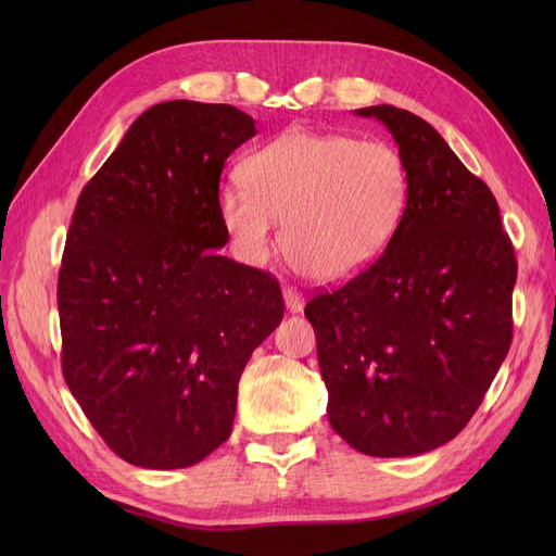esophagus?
I'll use <instances>...</instances> for the list:
<instances>
[{"instance_id": "obj_1", "label": "esophagus", "mask_w": 556, "mask_h": 556, "mask_svg": "<svg viewBox=\"0 0 556 556\" xmlns=\"http://www.w3.org/2000/svg\"><path fill=\"white\" fill-rule=\"evenodd\" d=\"M282 299H285V306H288V311H292V313L304 311V296H301V292H296L294 288H290V285L282 290Z\"/></svg>"}]
</instances>
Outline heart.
Listing matches in <instances>:
<instances>
[{
    "label": "heart",
    "instance_id": "1",
    "mask_svg": "<svg viewBox=\"0 0 556 556\" xmlns=\"http://www.w3.org/2000/svg\"><path fill=\"white\" fill-rule=\"evenodd\" d=\"M241 182H225L217 213L250 264L276 248L282 224L288 260L315 280H343L374 264L406 215L410 176L387 141L348 134L285 131L241 164Z\"/></svg>",
    "mask_w": 556,
    "mask_h": 556
}]
</instances>
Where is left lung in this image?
<instances>
[{"label": "left lung", "mask_w": 556, "mask_h": 556, "mask_svg": "<svg viewBox=\"0 0 556 556\" xmlns=\"http://www.w3.org/2000/svg\"><path fill=\"white\" fill-rule=\"evenodd\" d=\"M408 166L406 215L382 255L308 301L333 431L371 457H415L473 417L513 341L517 262L498 204L422 117L355 111Z\"/></svg>", "instance_id": "obj_1"}]
</instances>
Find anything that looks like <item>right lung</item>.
<instances>
[{
  "label": "right lung",
  "instance_id": "add662e5",
  "mask_svg": "<svg viewBox=\"0 0 556 556\" xmlns=\"http://www.w3.org/2000/svg\"><path fill=\"white\" fill-rule=\"evenodd\" d=\"M257 134L229 104L150 106L83 188L58 280L62 371L106 445L188 468L231 433L243 368L282 319L271 274L217 255L225 160Z\"/></svg>",
  "mask_w": 556,
  "mask_h": 556
}]
</instances>
